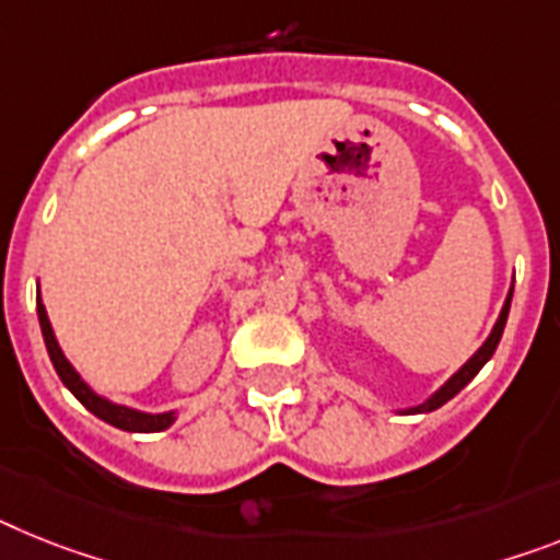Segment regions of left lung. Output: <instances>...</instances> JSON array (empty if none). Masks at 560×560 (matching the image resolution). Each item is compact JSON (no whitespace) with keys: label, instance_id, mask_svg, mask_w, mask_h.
Listing matches in <instances>:
<instances>
[{"label":"left lung","instance_id":"1","mask_svg":"<svg viewBox=\"0 0 560 560\" xmlns=\"http://www.w3.org/2000/svg\"><path fill=\"white\" fill-rule=\"evenodd\" d=\"M510 304H512V288H510V293H506L504 307H501V313H498L495 324H492L490 336H487V341H483V345L478 347V350L472 352V355H469L467 364H462V368L455 370V373L450 375L447 382L441 384V387L435 389L432 396H427L421 404H412V407H404V410H396L398 416H418V412H432V410H439L441 404H447L453 396H458V393H462V389L467 387V384L472 382V378H476L478 370H481L483 364H487V361L492 359V352H495L498 341H501V332H504L506 316H510Z\"/></svg>","mask_w":560,"mask_h":560}]
</instances>
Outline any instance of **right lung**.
<instances>
[{"label":"right lung","instance_id":"add662e5","mask_svg":"<svg viewBox=\"0 0 560 560\" xmlns=\"http://www.w3.org/2000/svg\"><path fill=\"white\" fill-rule=\"evenodd\" d=\"M36 316H39V327H42V338H45V347H48V355L54 361V370L56 375L62 378L65 387L79 398V401L88 407L96 418L107 421L110 427H119L125 432H162L176 421V410L171 412H144V410H133L128 404H116L110 401L107 396L96 393L91 384L84 382L82 375L77 373V368L70 364L68 355L62 352L59 341H56V332L50 327V318H48V310L42 304V295L36 299Z\"/></svg>","mask_w":560,"mask_h":560}]
</instances>
